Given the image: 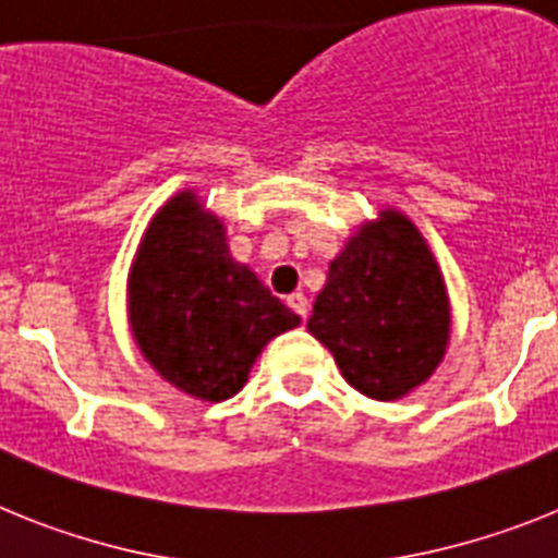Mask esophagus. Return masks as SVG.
Wrapping results in <instances>:
<instances>
[{
	"mask_svg": "<svg viewBox=\"0 0 558 558\" xmlns=\"http://www.w3.org/2000/svg\"><path fill=\"white\" fill-rule=\"evenodd\" d=\"M288 307L293 310L299 318H307V310H310V302H307V295L304 293H293L288 295Z\"/></svg>",
	"mask_w": 558,
	"mask_h": 558,
	"instance_id": "34e87169",
	"label": "esophagus"
}]
</instances>
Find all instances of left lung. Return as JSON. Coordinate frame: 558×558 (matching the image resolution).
<instances>
[{
    "label": "left lung",
    "mask_w": 558,
    "mask_h": 558,
    "mask_svg": "<svg viewBox=\"0 0 558 558\" xmlns=\"http://www.w3.org/2000/svg\"><path fill=\"white\" fill-rule=\"evenodd\" d=\"M307 329L332 352L349 386L399 399L422 386L445 354V279L411 220L383 211L329 265Z\"/></svg>",
    "instance_id": "obj_1"
}]
</instances>
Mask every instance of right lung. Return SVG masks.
<instances>
[{
    "label": "right lung",
    "instance_id": "1",
    "mask_svg": "<svg viewBox=\"0 0 558 558\" xmlns=\"http://www.w3.org/2000/svg\"><path fill=\"white\" fill-rule=\"evenodd\" d=\"M128 310L150 366L209 402L240 391L265 343L299 327V315L231 259L223 223L192 192L153 218L131 270Z\"/></svg>",
    "mask_w": 558,
    "mask_h": 558
}]
</instances>
